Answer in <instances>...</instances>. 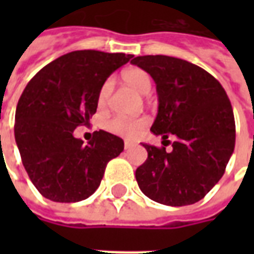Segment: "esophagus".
<instances>
[{"mask_svg": "<svg viewBox=\"0 0 254 254\" xmlns=\"http://www.w3.org/2000/svg\"><path fill=\"white\" fill-rule=\"evenodd\" d=\"M133 145H134V143H133V141H129V140H125V144H124V147H125V149L132 148Z\"/></svg>", "mask_w": 254, "mask_h": 254, "instance_id": "obj_1", "label": "esophagus"}]
</instances>
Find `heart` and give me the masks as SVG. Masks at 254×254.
<instances>
[{
    "label": "heart",
    "mask_w": 254,
    "mask_h": 254,
    "mask_svg": "<svg viewBox=\"0 0 254 254\" xmlns=\"http://www.w3.org/2000/svg\"><path fill=\"white\" fill-rule=\"evenodd\" d=\"M122 78L129 84L133 89H136L138 94H149L152 88V81L149 74L141 67H127L122 72ZM111 92H113V80L107 78L102 84L99 92H98V105L103 109L109 103ZM148 120L147 118H127V117L114 116L109 118L105 124V127L113 134L121 136V137H134L138 133L147 127Z\"/></svg>",
    "instance_id": "obj_1"
}]
</instances>
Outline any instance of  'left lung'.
Returning a JSON list of instances; mask_svg holds the SVG:
<instances>
[{"label":"left lung","instance_id":"1","mask_svg":"<svg viewBox=\"0 0 254 254\" xmlns=\"http://www.w3.org/2000/svg\"><path fill=\"white\" fill-rule=\"evenodd\" d=\"M130 63L151 74L158 116L151 132L175 138L172 151L143 144L148 158L136 170L141 191L171 207L200 201L222 178L235 145V121L226 91L212 74L185 60L141 56Z\"/></svg>","mask_w":254,"mask_h":254}]
</instances>
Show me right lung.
Instances as JSON below:
<instances>
[{
	"label": "right lung",
	"instance_id": "obj_1",
	"mask_svg": "<svg viewBox=\"0 0 254 254\" xmlns=\"http://www.w3.org/2000/svg\"><path fill=\"white\" fill-rule=\"evenodd\" d=\"M132 54L78 50L42 67L16 107L14 138L21 162L42 196L52 201L88 198L106 166L124 151V140L105 130L88 144L73 136L96 113L98 92Z\"/></svg>",
	"mask_w": 254,
	"mask_h": 254
}]
</instances>
